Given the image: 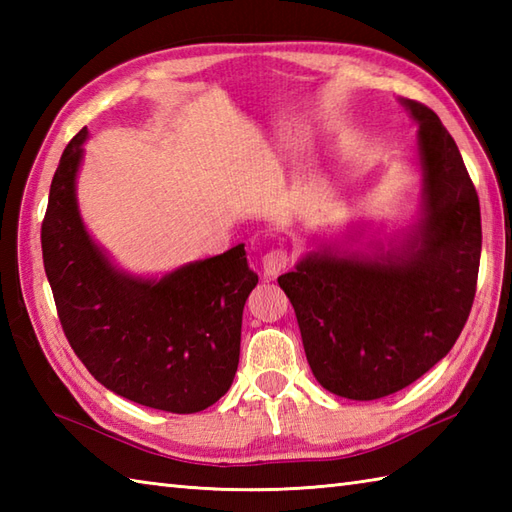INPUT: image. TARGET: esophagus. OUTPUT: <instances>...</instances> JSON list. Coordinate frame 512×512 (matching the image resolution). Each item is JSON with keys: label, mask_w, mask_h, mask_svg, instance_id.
<instances>
[{"label": "esophagus", "mask_w": 512, "mask_h": 512, "mask_svg": "<svg viewBox=\"0 0 512 512\" xmlns=\"http://www.w3.org/2000/svg\"><path fill=\"white\" fill-rule=\"evenodd\" d=\"M286 268H288V255L284 250H270V253L262 257V270L268 279L281 275Z\"/></svg>", "instance_id": "obj_1"}]
</instances>
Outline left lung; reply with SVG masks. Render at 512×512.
I'll list each match as a JSON object with an SVG mask.
<instances>
[{"mask_svg":"<svg viewBox=\"0 0 512 512\" xmlns=\"http://www.w3.org/2000/svg\"><path fill=\"white\" fill-rule=\"evenodd\" d=\"M418 127V213L389 235L310 237L277 281L297 314L314 378L330 394L376 400L442 361L475 299L482 253L480 200L438 114L398 99Z\"/></svg>","mask_w":512,"mask_h":512,"instance_id":"obj_1","label":"left lung"}]
</instances>
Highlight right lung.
Returning a JSON list of instances; mask_svg holds the SVG:
<instances>
[{
	"label": "right lung",
	"mask_w": 512,
	"mask_h": 512,
	"mask_svg": "<svg viewBox=\"0 0 512 512\" xmlns=\"http://www.w3.org/2000/svg\"><path fill=\"white\" fill-rule=\"evenodd\" d=\"M88 138L83 127L65 147L41 224L63 332L114 394L169 413L202 411L233 385L244 303L259 277L244 244L162 277L118 266L88 231L76 198Z\"/></svg>",
	"instance_id": "right-lung-1"
}]
</instances>
